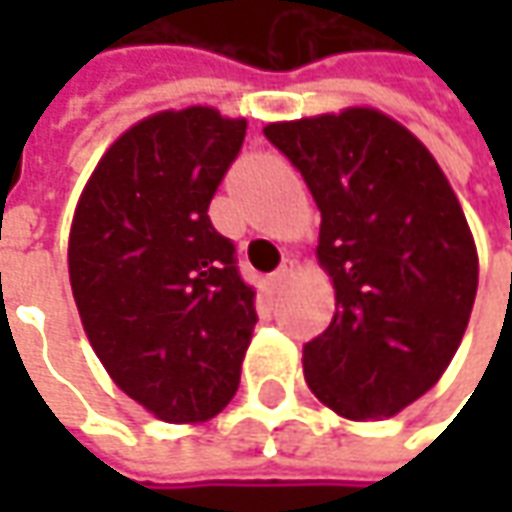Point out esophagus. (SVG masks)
Wrapping results in <instances>:
<instances>
[{
	"instance_id": "obj_1",
	"label": "esophagus",
	"mask_w": 512,
	"mask_h": 512,
	"mask_svg": "<svg viewBox=\"0 0 512 512\" xmlns=\"http://www.w3.org/2000/svg\"><path fill=\"white\" fill-rule=\"evenodd\" d=\"M293 273H296V262H293V259H285V262H282V267H279V270L270 276V285L276 287V290H282V287H285L287 282L293 279Z\"/></svg>"
}]
</instances>
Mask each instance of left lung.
Segmentation results:
<instances>
[{
	"label": "left lung",
	"instance_id": "obj_1",
	"mask_svg": "<svg viewBox=\"0 0 512 512\" xmlns=\"http://www.w3.org/2000/svg\"><path fill=\"white\" fill-rule=\"evenodd\" d=\"M322 210L319 265L336 313L305 344L307 387L350 422L402 413L453 362L479 287V253L444 170L376 108L270 122Z\"/></svg>",
	"mask_w": 512,
	"mask_h": 512
}]
</instances>
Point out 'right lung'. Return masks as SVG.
<instances>
[{"mask_svg":"<svg viewBox=\"0 0 512 512\" xmlns=\"http://www.w3.org/2000/svg\"><path fill=\"white\" fill-rule=\"evenodd\" d=\"M245 130L207 105L150 113L105 150L73 210L70 290L90 347L168 424L222 413L253 339L256 293L207 216Z\"/></svg>","mask_w":512,"mask_h":512,"instance_id":"1","label":"right lung"}]
</instances>
